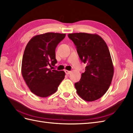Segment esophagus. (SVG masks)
<instances>
[{"label": "esophagus", "instance_id": "1", "mask_svg": "<svg viewBox=\"0 0 133 133\" xmlns=\"http://www.w3.org/2000/svg\"><path fill=\"white\" fill-rule=\"evenodd\" d=\"M65 71V73H66V74H68H68H70L71 73V71H69V70H64Z\"/></svg>", "mask_w": 133, "mask_h": 133}]
</instances>
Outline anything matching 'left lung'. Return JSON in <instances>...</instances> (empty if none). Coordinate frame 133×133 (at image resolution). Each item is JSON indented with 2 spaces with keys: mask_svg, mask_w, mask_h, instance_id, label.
Segmentation results:
<instances>
[{
  "mask_svg": "<svg viewBox=\"0 0 133 133\" xmlns=\"http://www.w3.org/2000/svg\"><path fill=\"white\" fill-rule=\"evenodd\" d=\"M68 36L76 46L81 60L86 65L79 81L74 84L77 92L87 102L95 101L108 90L114 73L108 47L96 34L77 33Z\"/></svg>",
  "mask_w": 133,
  "mask_h": 133,
  "instance_id": "left-lung-1",
  "label": "left lung"
}]
</instances>
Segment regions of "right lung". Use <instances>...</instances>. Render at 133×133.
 Wrapping results in <instances>:
<instances>
[{
  "instance_id": "right-lung-1",
  "label": "right lung",
  "mask_w": 133,
  "mask_h": 133,
  "mask_svg": "<svg viewBox=\"0 0 133 133\" xmlns=\"http://www.w3.org/2000/svg\"><path fill=\"white\" fill-rule=\"evenodd\" d=\"M65 34L47 33L37 35L28 43L22 57L21 73L30 91L46 98L55 92L64 79V71L51 70L48 66L57 63L55 49Z\"/></svg>"
}]
</instances>
